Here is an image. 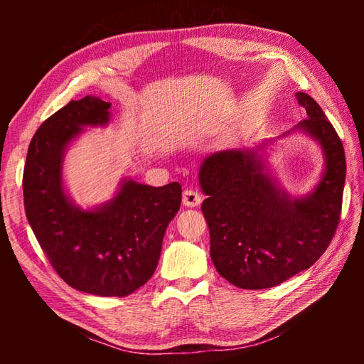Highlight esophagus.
Returning a JSON list of instances; mask_svg holds the SVG:
<instances>
[{
	"mask_svg": "<svg viewBox=\"0 0 364 364\" xmlns=\"http://www.w3.org/2000/svg\"><path fill=\"white\" fill-rule=\"evenodd\" d=\"M200 203H202V197H200V194H198L197 191L186 189V191L183 192V205L184 206L194 208V206H198Z\"/></svg>",
	"mask_w": 364,
	"mask_h": 364,
	"instance_id": "34e87169",
	"label": "esophagus"
}]
</instances>
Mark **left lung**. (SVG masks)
Returning a JSON list of instances; mask_svg holds the SVG:
<instances>
[{
	"instance_id": "obj_1",
	"label": "left lung",
	"mask_w": 364,
	"mask_h": 364,
	"mask_svg": "<svg viewBox=\"0 0 364 364\" xmlns=\"http://www.w3.org/2000/svg\"><path fill=\"white\" fill-rule=\"evenodd\" d=\"M296 98L306 111L297 128L313 136L326 153V172L311 196L283 194L250 150L214 153L200 168L198 180L208 196L202 211L210 227L211 259L237 288H272L311 267L341 219L343 142L310 95L299 92Z\"/></svg>"
}]
</instances>
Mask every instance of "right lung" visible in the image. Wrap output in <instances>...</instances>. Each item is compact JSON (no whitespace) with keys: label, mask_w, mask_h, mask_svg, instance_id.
<instances>
[{"label":"right lung","mask_w":364,"mask_h":364,"mask_svg":"<svg viewBox=\"0 0 364 364\" xmlns=\"http://www.w3.org/2000/svg\"><path fill=\"white\" fill-rule=\"evenodd\" d=\"M109 102L72 100L46 119L29 144L23 197L31 228L50 264L72 288L125 297L150 280L168 222L181 205L180 183L162 188L127 180L109 203L82 211L63 188V156L81 127L106 125Z\"/></svg>","instance_id":"right-lung-1"}]
</instances>
